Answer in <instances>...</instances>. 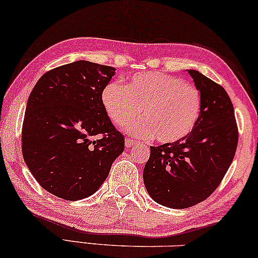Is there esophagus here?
Segmentation results:
<instances>
[{
	"mask_svg": "<svg viewBox=\"0 0 258 258\" xmlns=\"http://www.w3.org/2000/svg\"><path fill=\"white\" fill-rule=\"evenodd\" d=\"M137 144V142L136 140H133V139H130V138H127L126 139V142H125V145H126V148H132V146H135Z\"/></svg>",
	"mask_w": 258,
	"mask_h": 258,
	"instance_id": "esophagus-1",
	"label": "esophagus"
}]
</instances>
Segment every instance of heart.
<instances>
[{"label":"heart","mask_w":258,"mask_h":258,"mask_svg":"<svg viewBox=\"0 0 258 258\" xmlns=\"http://www.w3.org/2000/svg\"><path fill=\"white\" fill-rule=\"evenodd\" d=\"M101 101L116 125L128 122L142 109L145 116L127 123V131L143 139L156 137L161 143H175L187 137L201 113L197 88L162 73L135 76L123 88L110 83L102 90Z\"/></svg>","instance_id":"b5f03b06"}]
</instances>
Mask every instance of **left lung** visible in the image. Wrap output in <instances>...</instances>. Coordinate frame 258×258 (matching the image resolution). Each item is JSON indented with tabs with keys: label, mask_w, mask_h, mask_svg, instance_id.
I'll use <instances>...</instances> for the list:
<instances>
[{
	"label": "left lung",
	"mask_w": 258,
	"mask_h": 258,
	"mask_svg": "<svg viewBox=\"0 0 258 258\" xmlns=\"http://www.w3.org/2000/svg\"><path fill=\"white\" fill-rule=\"evenodd\" d=\"M200 91L201 113L183 139L150 146L143 178L150 197L162 206L182 210L206 200L233 161L238 128L230 96L219 84L188 70Z\"/></svg>",
	"instance_id": "1"
}]
</instances>
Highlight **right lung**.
I'll return each mask as SVG.
<instances>
[{
    "label": "right lung",
    "instance_id": "1",
    "mask_svg": "<svg viewBox=\"0 0 258 258\" xmlns=\"http://www.w3.org/2000/svg\"><path fill=\"white\" fill-rule=\"evenodd\" d=\"M115 75L112 67L77 60L47 71L28 97L22 155L48 193L76 201L93 195L125 148L101 95ZM93 136H97L91 141Z\"/></svg>",
    "mask_w": 258,
    "mask_h": 258
}]
</instances>
